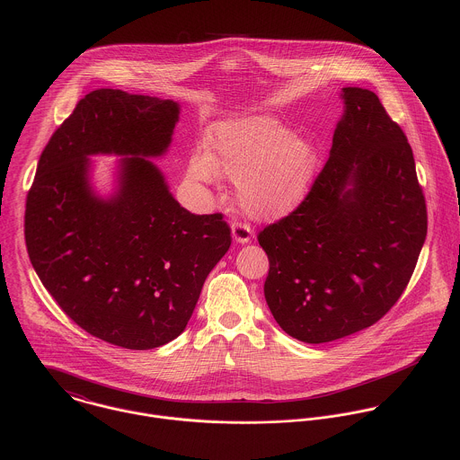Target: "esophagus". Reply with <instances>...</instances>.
Returning <instances> with one entry per match:
<instances>
[{
  "label": "esophagus",
  "instance_id": "1",
  "mask_svg": "<svg viewBox=\"0 0 460 460\" xmlns=\"http://www.w3.org/2000/svg\"><path fill=\"white\" fill-rule=\"evenodd\" d=\"M252 226L248 223H241V221H234L232 223V235L234 241L239 244H246L252 241Z\"/></svg>",
  "mask_w": 460,
  "mask_h": 460
}]
</instances>
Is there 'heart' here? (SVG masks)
Segmentation results:
<instances>
[{
	"label": "heart",
	"mask_w": 460,
	"mask_h": 460,
	"mask_svg": "<svg viewBox=\"0 0 460 460\" xmlns=\"http://www.w3.org/2000/svg\"><path fill=\"white\" fill-rule=\"evenodd\" d=\"M317 152L308 139L294 136L270 117L223 122L208 134V150H197L188 177L198 186L221 175L237 184L241 208L259 219L290 212L308 193Z\"/></svg>",
	"instance_id": "b5f03b06"
}]
</instances>
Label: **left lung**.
<instances>
[{
    "mask_svg": "<svg viewBox=\"0 0 460 460\" xmlns=\"http://www.w3.org/2000/svg\"><path fill=\"white\" fill-rule=\"evenodd\" d=\"M329 159L288 216L265 226L267 306L287 334L332 341L383 319L405 290L427 237L411 145L379 97L341 88Z\"/></svg>",
    "mask_w": 460,
    "mask_h": 460,
    "instance_id": "1",
    "label": "left lung"
}]
</instances>
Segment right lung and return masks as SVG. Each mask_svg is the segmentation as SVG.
<instances>
[{
	"mask_svg": "<svg viewBox=\"0 0 460 460\" xmlns=\"http://www.w3.org/2000/svg\"><path fill=\"white\" fill-rule=\"evenodd\" d=\"M179 113L168 99L90 92L51 136L26 198L24 239L42 285L79 328L132 350L186 329L232 244L223 214L181 207L148 161L168 150ZM97 153L127 155L113 198L91 188Z\"/></svg>",
	"mask_w": 460,
	"mask_h": 460,
	"instance_id": "obj_1",
	"label": "right lung"
}]
</instances>
